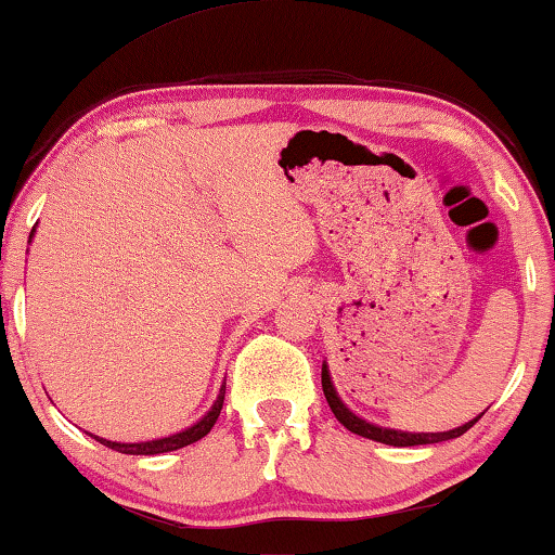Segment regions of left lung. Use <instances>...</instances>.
Returning <instances> with one entry per match:
<instances>
[{"instance_id":"8db88e82","label":"left lung","mask_w":555,"mask_h":555,"mask_svg":"<svg viewBox=\"0 0 555 555\" xmlns=\"http://www.w3.org/2000/svg\"><path fill=\"white\" fill-rule=\"evenodd\" d=\"M321 386H324V396L328 401L331 411H334V416L341 421V424L349 428L351 434H359L363 438H371V441H378V443H388V446H424V443H441V441H449V438H459L468 431L470 426L476 424L478 418L468 421V424H463L459 428H453V431H443V434H409V431H393V428H382V426H374V424H366V421L359 418L357 413H351L349 409L344 406L341 399L336 396V388L331 384V376H328V369L324 366L321 369Z\"/></svg>"}]
</instances>
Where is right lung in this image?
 Masks as SVG:
<instances>
[{"label": "right lung", "mask_w": 555, "mask_h": 555, "mask_svg": "<svg viewBox=\"0 0 555 555\" xmlns=\"http://www.w3.org/2000/svg\"><path fill=\"white\" fill-rule=\"evenodd\" d=\"M224 393H227V384L221 386L219 399L214 401L211 411L206 413L202 421H196L192 428H186V431H181V434H173V436H167V438H156V441H142V443L106 441V438H99L94 434H92V438H96L99 443H104L106 449H114V451H119V453H129V456H156V453H167V451L184 449V446L198 441V438H204L206 434L211 431V426L217 424V418H219V413H221V406H224Z\"/></svg>", "instance_id": "1"}]
</instances>
